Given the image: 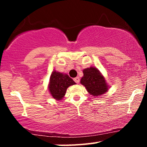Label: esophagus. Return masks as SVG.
Wrapping results in <instances>:
<instances>
[{"label": "esophagus", "mask_w": 147, "mask_h": 147, "mask_svg": "<svg viewBox=\"0 0 147 147\" xmlns=\"http://www.w3.org/2000/svg\"><path fill=\"white\" fill-rule=\"evenodd\" d=\"M74 81L75 82V83L79 84V82H80V79H79V77H75V79H74Z\"/></svg>", "instance_id": "esophagus-1"}]
</instances>
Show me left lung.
Returning <instances> with one entry per match:
<instances>
[{
    "label": "left lung",
    "mask_w": 147,
    "mask_h": 147,
    "mask_svg": "<svg viewBox=\"0 0 147 147\" xmlns=\"http://www.w3.org/2000/svg\"><path fill=\"white\" fill-rule=\"evenodd\" d=\"M84 77L81 79V84L87 89L88 92L93 96H99L108 90L105 79L97 68L90 67L83 70Z\"/></svg>",
    "instance_id": "8db88e82"
}]
</instances>
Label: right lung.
<instances>
[{
  "instance_id": "obj_1",
  "label": "right lung",
  "mask_w": 147,
  "mask_h": 147,
  "mask_svg": "<svg viewBox=\"0 0 147 147\" xmlns=\"http://www.w3.org/2000/svg\"><path fill=\"white\" fill-rule=\"evenodd\" d=\"M75 84V82L68 75L53 71L50 77L49 90L55 99H62L65 95L67 88Z\"/></svg>"
}]
</instances>
